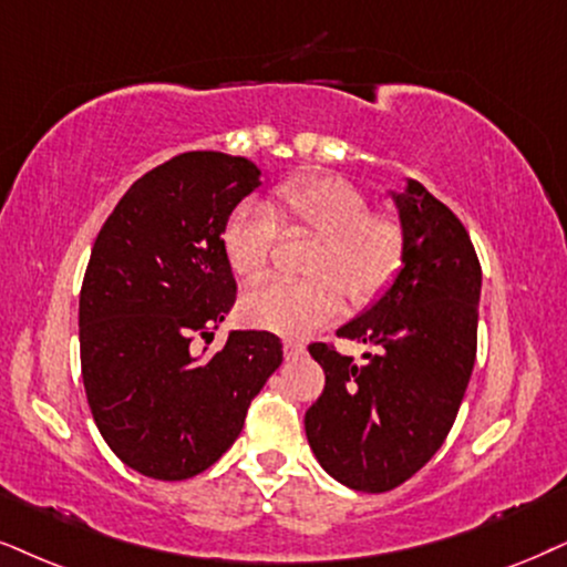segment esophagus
I'll list each match as a JSON object with an SVG mask.
<instances>
[{
	"label": "esophagus",
	"instance_id": "esophagus-1",
	"mask_svg": "<svg viewBox=\"0 0 567 567\" xmlns=\"http://www.w3.org/2000/svg\"><path fill=\"white\" fill-rule=\"evenodd\" d=\"M305 352V344L302 341H297V339H286L284 341V354H286V360H295V358H299V354Z\"/></svg>",
	"mask_w": 567,
	"mask_h": 567
}]
</instances>
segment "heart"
Here are the masks:
<instances>
[{
  "label": "heart",
  "instance_id": "heart-1",
  "mask_svg": "<svg viewBox=\"0 0 567 567\" xmlns=\"http://www.w3.org/2000/svg\"><path fill=\"white\" fill-rule=\"evenodd\" d=\"M284 230H310V281H270L241 299L247 326L281 337H307L352 302L368 305L389 289L404 262V230L389 215L370 213L365 194L337 176H297L272 188L270 207L241 202L223 223V251L241 281L268 268Z\"/></svg>",
  "mask_w": 567,
  "mask_h": 567
}]
</instances>
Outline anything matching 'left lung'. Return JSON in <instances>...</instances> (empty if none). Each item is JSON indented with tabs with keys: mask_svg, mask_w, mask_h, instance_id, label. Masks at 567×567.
I'll return each mask as SVG.
<instances>
[{
	"mask_svg": "<svg viewBox=\"0 0 567 567\" xmlns=\"http://www.w3.org/2000/svg\"><path fill=\"white\" fill-rule=\"evenodd\" d=\"M404 268L379 302L339 328L375 347L365 365L316 341L323 394L305 415L307 442L339 484L391 492L444 444L478 344L481 262L457 215L410 181L396 194Z\"/></svg>",
	"mask_w": 567,
	"mask_h": 567,
	"instance_id": "8db88e82",
	"label": "left lung"
}]
</instances>
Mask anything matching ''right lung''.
I'll return each instance as SVG.
<instances>
[{
	"label": "right lung",
	"instance_id": "add662e5",
	"mask_svg": "<svg viewBox=\"0 0 567 567\" xmlns=\"http://www.w3.org/2000/svg\"><path fill=\"white\" fill-rule=\"evenodd\" d=\"M257 186L249 159L184 152L123 194L91 249L83 386L102 439L142 476L184 481L218 463L284 360L270 331H230L209 360L192 352L236 302L220 234Z\"/></svg>",
	"mask_w": 567,
	"mask_h": 567
}]
</instances>
